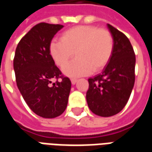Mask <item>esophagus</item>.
I'll return each mask as SVG.
<instances>
[{
    "label": "esophagus",
    "mask_w": 152,
    "mask_h": 152,
    "mask_svg": "<svg viewBox=\"0 0 152 152\" xmlns=\"http://www.w3.org/2000/svg\"><path fill=\"white\" fill-rule=\"evenodd\" d=\"M71 81H72V85H75V84L77 82V79H76V78H72V79H71Z\"/></svg>",
    "instance_id": "34e87169"
}]
</instances>
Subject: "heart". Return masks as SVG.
<instances>
[{
  "mask_svg": "<svg viewBox=\"0 0 152 152\" xmlns=\"http://www.w3.org/2000/svg\"><path fill=\"white\" fill-rule=\"evenodd\" d=\"M114 51V38L105 28L92 25H80L64 31L60 40L50 45L51 56L58 66L63 67L76 52V59L68 63L64 73L69 76H80L104 68Z\"/></svg>",
  "mask_w": 152,
  "mask_h": 152,
  "instance_id": "1",
  "label": "heart"
}]
</instances>
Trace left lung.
<instances>
[{"instance_id": "8db88e82", "label": "left lung", "mask_w": 152, "mask_h": 152, "mask_svg": "<svg viewBox=\"0 0 152 152\" xmlns=\"http://www.w3.org/2000/svg\"><path fill=\"white\" fill-rule=\"evenodd\" d=\"M114 38V51L101 74L89 78L86 100L91 112L108 117L124 108L135 81V53L125 35L107 24Z\"/></svg>"}]
</instances>
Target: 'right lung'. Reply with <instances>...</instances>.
<instances>
[{"instance_id": "add662e5", "label": "right lung", "mask_w": 152, "mask_h": 152, "mask_svg": "<svg viewBox=\"0 0 152 152\" xmlns=\"http://www.w3.org/2000/svg\"><path fill=\"white\" fill-rule=\"evenodd\" d=\"M61 24L40 23L18 42L15 58L16 83L32 112L44 118L63 113L67 105L72 83L55 65L50 52L51 40ZM56 81L51 84L52 80Z\"/></svg>"}]
</instances>
